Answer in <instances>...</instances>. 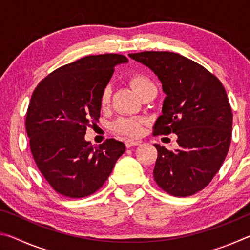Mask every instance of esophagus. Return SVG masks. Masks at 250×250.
Segmentation results:
<instances>
[{
	"mask_svg": "<svg viewBox=\"0 0 250 250\" xmlns=\"http://www.w3.org/2000/svg\"><path fill=\"white\" fill-rule=\"evenodd\" d=\"M140 143H141V141H139V140H125V145L126 147H131L133 146H139Z\"/></svg>",
	"mask_w": 250,
	"mask_h": 250,
	"instance_id": "1",
	"label": "esophagus"
}]
</instances>
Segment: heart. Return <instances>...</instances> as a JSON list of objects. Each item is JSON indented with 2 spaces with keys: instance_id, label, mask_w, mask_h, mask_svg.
Wrapping results in <instances>:
<instances>
[{
  "instance_id": "1",
  "label": "heart",
  "mask_w": 250,
  "mask_h": 250,
  "mask_svg": "<svg viewBox=\"0 0 250 250\" xmlns=\"http://www.w3.org/2000/svg\"><path fill=\"white\" fill-rule=\"evenodd\" d=\"M130 84L139 96H141L146 89H149V88L154 86L149 78L146 77L145 75L140 74L133 75L132 77L130 78ZM110 95H111V89H110V87H104L100 96V104L103 105V107H105V105L109 104ZM142 125L143 120L141 118H120V119H118L115 122L113 128H115L117 132H119L121 134L128 135V137H137V135L141 133Z\"/></svg>"
}]
</instances>
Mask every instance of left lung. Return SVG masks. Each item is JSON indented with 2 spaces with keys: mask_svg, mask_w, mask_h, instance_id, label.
Segmentation results:
<instances>
[{
  "mask_svg": "<svg viewBox=\"0 0 250 250\" xmlns=\"http://www.w3.org/2000/svg\"><path fill=\"white\" fill-rule=\"evenodd\" d=\"M129 56L158 76L167 95L153 134L175 133L180 146L168 151L154 145L156 184L173 196L193 195L208 185L229 150L232 113L225 88L206 68L180 54Z\"/></svg>",
  "mask_w": 250,
  "mask_h": 250,
  "instance_id": "left-lung-1",
  "label": "left lung"
}]
</instances>
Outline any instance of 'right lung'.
Returning a JSON list of instances; mask_svg holds the SVG:
<instances>
[{
    "label": "right lung",
    "instance_id": "right-lung-1",
    "mask_svg": "<svg viewBox=\"0 0 250 250\" xmlns=\"http://www.w3.org/2000/svg\"><path fill=\"white\" fill-rule=\"evenodd\" d=\"M128 62L119 54L91 55L62 66L37 84L26 113V132L36 166L62 195H91L108 179L125 146L115 139L94 146L87 126L100 117V96L115 71Z\"/></svg>",
    "mask_w": 250,
    "mask_h": 250
}]
</instances>
